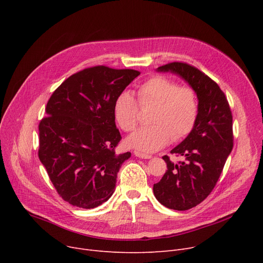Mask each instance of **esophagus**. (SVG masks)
<instances>
[{
	"label": "esophagus",
	"mask_w": 263,
	"mask_h": 263,
	"mask_svg": "<svg viewBox=\"0 0 263 263\" xmlns=\"http://www.w3.org/2000/svg\"><path fill=\"white\" fill-rule=\"evenodd\" d=\"M134 155H135V157H137V158H141V159H150V158H151V156H150V155L140 153V151H134Z\"/></svg>",
	"instance_id": "1"
}]
</instances>
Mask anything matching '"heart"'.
I'll list each match as a JSON object with an SVG mask.
<instances>
[{
	"label": "heart",
	"mask_w": 263,
	"mask_h": 263,
	"mask_svg": "<svg viewBox=\"0 0 263 263\" xmlns=\"http://www.w3.org/2000/svg\"><path fill=\"white\" fill-rule=\"evenodd\" d=\"M139 101L129 90L121 91L114 101V117L118 126L126 132L133 131L140 120V103L156 104L150 115L149 126L143 127L127 139L131 148L154 153L166 146L172 139L179 141L194 129L199 100L196 90L179 85L173 79L153 76L137 88Z\"/></svg>",
	"instance_id": "1"
}]
</instances>
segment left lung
I'll list each match as a JSON object with an SVG mask.
<instances>
[{
	"mask_svg": "<svg viewBox=\"0 0 263 263\" xmlns=\"http://www.w3.org/2000/svg\"><path fill=\"white\" fill-rule=\"evenodd\" d=\"M183 78L198 95L199 114L194 129L171 154L183 156L173 163L168 156L161 180L154 184L156 198L166 208L184 211L210 195L233 147L232 114L224 91L196 67L173 62L158 68Z\"/></svg>",
	"mask_w": 263,
	"mask_h": 263,
	"instance_id": "1",
	"label": "left lung"
}]
</instances>
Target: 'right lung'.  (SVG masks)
<instances>
[{"mask_svg":"<svg viewBox=\"0 0 263 263\" xmlns=\"http://www.w3.org/2000/svg\"><path fill=\"white\" fill-rule=\"evenodd\" d=\"M140 74L133 69L88 67L50 97L38 126V157L65 201L92 209L112 196L121 164L131 157L115 151L121 135L114 101Z\"/></svg>","mask_w":263,"mask_h":263,"instance_id":"right-lung-1","label":"right lung"}]
</instances>
